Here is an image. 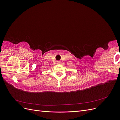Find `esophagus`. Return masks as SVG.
I'll use <instances>...</instances> for the list:
<instances>
[{"instance_id": "34e87169", "label": "esophagus", "mask_w": 120, "mask_h": 120, "mask_svg": "<svg viewBox=\"0 0 120 120\" xmlns=\"http://www.w3.org/2000/svg\"><path fill=\"white\" fill-rule=\"evenodd\" d=\"M60 61H57V63H60Z\"/></svg>"}]
</instances>
